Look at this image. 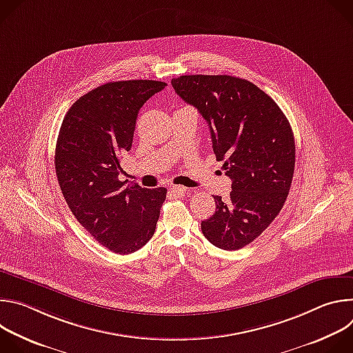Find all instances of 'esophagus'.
<instances>
[{
	"mask_svg": "<svg viewBox=\"0 0 353 353\" xmlns=\"http://www.w3.org/2000/svg\"><path fill=\"white\" fill-rule=\"evenodd\" d=\"M170 191L174 196H183L187 192V188L184 185H173Z\"/></svg>",
	"mask_w": 353,
	"mask_h": 353,
	"instance_id": "esophagus-1",
	"label": "esophagus"
}]
</instances>
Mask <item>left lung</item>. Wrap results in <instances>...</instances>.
Listing matches in <instances>:
<instances>
[{
	"mask_svg": "<svg viewBox=\"0 0 353 353\" xmlns=\"http://www.w3.org/2000/svg\"><path fill=\"white\" fill-rule=\"evenodd\" d=\"M176 93L203 116L212 148L232 180L228 199L214 195L216 211L201 222L222 250H239L259 237L281 212L294 172L290 124L264 90L230 75H181Z\"/></svg>",
	"mask_w": 353,
	"mask_h": 353,
	"instance_id": "8db88e82",
	"label": "left lung"
}]
</instances>
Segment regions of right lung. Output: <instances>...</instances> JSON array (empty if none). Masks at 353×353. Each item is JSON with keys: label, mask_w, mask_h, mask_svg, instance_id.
<instances>
[{"label": "right lung", "mask_w": 353, "mask_h": 353, "mask_svg": "<svg viewBox=\"0 0 353 353\" xmlns=\"http://www.w3.org/2000/svg\"><path fill=\"white\" fill-rule=\"evenodd\" d=\"M166 83L149 79L100 85L65 114L56 145V174L77 221L105 247L130 254L154 236L165 187H124L120 159L131 149L139 109Z\"/></svg>", "instance_id": "obj_1"}]
</instances>
